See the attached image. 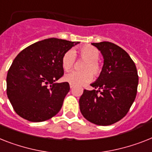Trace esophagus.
<instances>
[{"label": "esophagus", "instance_id": "34e87169", "mask_svg": "<svg viewBox=\"0 0 152 152\" xmlns=\"http://www.w3.org/2000/svg\"><path fill=\"white\" fill-rule=\"evenodd\" d=\"M73 87H74L73 85H72V84H70V88H71V89H72V88H73Z\"/></svg>", "mask_w": 152, "mask_h": 152}]
</instances>
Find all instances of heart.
I'll use <instances>...</instances> for the list:
<instances>
[{
    "label": "heart",
    "mask_w": 152,
    "mask_h": 152,
    "mask_svg": "<svg viewBox=\"0 0 152 152\" xmlns=\"http://www.w3.org/2000/svg\"><path fill=\"white\" fill-rule=\"evenodd\" d=\"M80 59L86 61L83 65L84 72H69L64 76V80L73 86H80L90 82L92 80V75L98 77L102 72V67L98 62L100 57L99 50L95 47L86 45L81 47L78 50ZM76 62V54L72 50H67L61 58V65L65 71H69Z\"/></svg>",
    "instance_id": "1"
}]
</instances>
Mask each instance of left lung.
<instances>
[{
	"label": "left lung",
	"instance_id": "8db88e82",
	"mask_svg": "<svg viewBox=\"0 0 152 152\" xmlns=\"http://www.w3.org/2000/svg\"><path fill=\"white\" fill-rule=\"evenodd\" d=\"M104 58L99 77L84 90L79 101L85 119L99 126H108L122 119L129 112L137 95L138 75L136 65L126 51L111 42L93 43Z\"/></svg>",
	"mask_w": 152,
	"mask_h": 152
}]
</instances>
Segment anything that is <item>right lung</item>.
Returning a JSON list of instances; mask_svg holds the SVG:
<instances>
[{
	"mask_svg": "<svg viewBox=\"0 0 152 152\" xmlns=\"http://www.w3.org/2000/svg\"><path fill=\"white\" fill-rule=\"evenodd\" d=\"M49 38L31 44L14 59L7 75V95L17 114L30 122H43L61 110L70 90L63 76L61 58L79 44Z\"/></svg>",
	"mask_w": 152,
	"mask_h": 152,
	"instance_id": "add662e5",
	"label": "right lung"
}]
</instances>
